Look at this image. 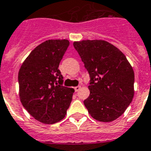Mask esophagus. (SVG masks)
Wrapping results in <instances>:
<instances>
[{
  "mask_svg": "<svg viewBox=\"0 0 151 151\" xmlns=\"http://www.w3.org/2000/svg\"><path fill=\"white\" fill-rule=\"evenodd\" d=\"M75 89V91H76V92H78V91H79L80 90V89H81V86H76L74 88Z\"/></svg>",
  "mask_w": 151,
  "mask_h": 151,
  "instance_id": "1",
  "label": "esophagus"
}]
</instances>
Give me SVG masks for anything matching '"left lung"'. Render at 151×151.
Segmentation results:
<instances>
[{
  "label": "left lung",
  "mask_w": 151,
  "mask_h": 151,
  "mask_svg": "<svg viewBox=\"0 0 151 151\" xmlns=\"http://www.w3.org/2000/svg\"><path fill=\"white\" fill-rule=\"evenodd\" d=\"M73 45L91 78L84 105L93 119L112 122L123 114L134 95V72L125 55L104 40H83Z\"/></svg>",
  "instance_id": "left-lung-1"
}]
</instances>
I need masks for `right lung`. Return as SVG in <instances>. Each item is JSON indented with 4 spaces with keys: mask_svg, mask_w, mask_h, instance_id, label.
Listing matches in <instances>:
<instances>
[{
    "mask_svg": "<svg viewBox=\"0 0 151 151\" xmlns=\"http://www.w3.org/2000/svg\"><path fill=\"white\" fill-rule=\"evenodd\" d=\"M67 39H49L28 55L18 72L19 97L23 106L38 121L53 124L66 115L73 88L62 86L58 65L66 51Z\"/></svg>",
    "mask_w": 151,
    "mask_h": 151,
    "instance_id": "1",
    "label": "right lung"
}]
</instances>
